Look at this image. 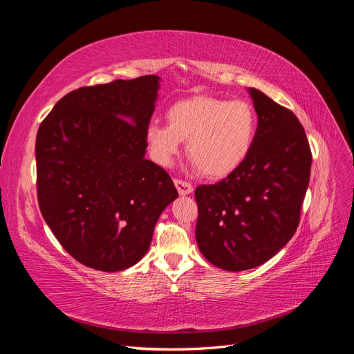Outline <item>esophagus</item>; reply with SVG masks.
<instances>
[{"mask_svg": "<svg viewBox=\"0 0 354 354\" xmlns=\"http://www.w3.org/2000/svg\"><path fill=\"white\" fill-rule=\"evenodd\" d=\"M174 185H176L180 195H189V194H192V192H194V186H192L189 181H186V180L176 178L174 180Z\"/></svg>", "mask_w": 354, "mask_h": 354, "instance_id": "34e87169", "label": "esophagus"}]
</instances>
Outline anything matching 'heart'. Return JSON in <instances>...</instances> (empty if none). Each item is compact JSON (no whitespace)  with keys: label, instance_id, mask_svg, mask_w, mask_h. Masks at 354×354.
Returning <instances> with one entry per match:
<instances>
[{"label":"heart","instance_id":"1","mask_svg":"<svg viewBox=\"0 0 354 354\" xmlns=\"http://www.w3.org/2000/svg\"><path fill=\"white\" fill-rule=\"evenodd\" d=\"M167 121L151 122L146 130L149 152L156 164L168 167L187 140L186 153L199 173L209 178L232 174L251 152L257 115L243 100L194 95L171 104Z\"/></svg>","mask_w":354,"mask_h":354}]
</instances>
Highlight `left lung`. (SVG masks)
<instances>
[{"label":"left lung","instance_id":"obj_1","mask_svg":"<svg viewBox=\"0 0 354 354\" xmlns=\"http://www.w3.org/2000/svg\"><path fill=\"white\" fill-rule=\"evenodd\" d=\"M250 93L259 116L251 152L226 178L195 190L199 250L229 272L266 263L294 236L312 167L298 118L260 90Z\"/></svg>","mask_w":354,"mask_h":354}]
</instances>
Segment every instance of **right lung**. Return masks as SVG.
<instances>
[{
  "label": "right lung",
  "instance_id": "right-lung-1",
  "mask_svg": "<svg viewBox=\"0 0 354 354\" xmlns=\"http://www.w3.org/2000/svg\"><path fill=\"white\" fill-rule=\"evenodd\" d=\"M159 77L116 80L68 93L37 134V196L66 252L100 272L143 259L155 224L178 194L145 159Z\"/></svg>",
  "mask_w": 354,
  "mask_h": 354
}]
</instances>
